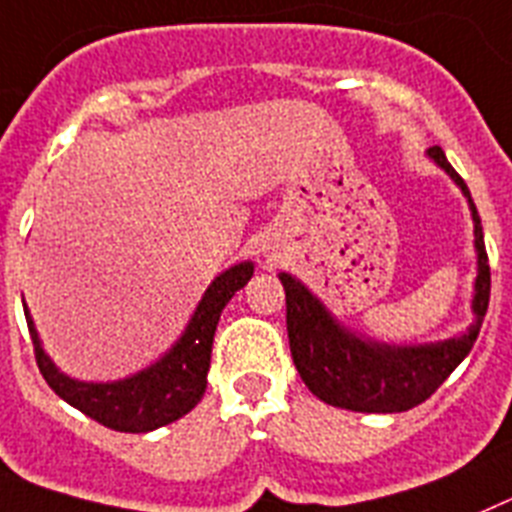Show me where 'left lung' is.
<instances>
[{
    "instance_id": "1",
    "label": "left lung",
    "mask_w": 512,
    "mask_h": 512,
    "mask_svg": "<svg viewBox=\"0 0 512 512\" xmlns=\"http://www.w3.org/2000/svg\"><path fill=\"white\" fill-rule=\"evenodd\" d=\"M430 157L453 177L469 198L474 216V244L479 255L474 324L461 337L417 348H391L363 342L345 332L296 278L281 273L286 288V327L296 371L314 397L332 407L353 412H407L422 404L464 361L477 342L479 327L490 306V260L484 250L482 221L466 182L451 167L441 146L428 149Z\"/></svg>"
}]
</instances>
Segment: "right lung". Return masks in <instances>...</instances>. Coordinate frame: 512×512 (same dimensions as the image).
<instances>
[{"label":"right lung","mask_w":512,"mask_h":512,"mask_svg":"<svg viewBox=\"0 0 512 512\" xmlns=\"http://www.w3.org/2000/svg\"><path fill=\"white\" fill-rule=\"evenodd\" d=\"M250 278L252 262H242L221 273L198 304L188 330L175 348L164 355L157 366L146 368L126 381H115V384H84L56 371V366L43 353L38 332L25 311L35 363L41 368L46 384L64 402L105 428L121 430V433H149L162 425H170L182 415H188L206 394L216 324L231 296Z\"/></svg>","instance_id":"right-lung-1"}]
</instances>
